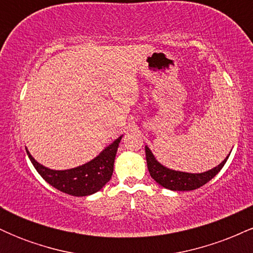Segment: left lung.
I'll use <instances>...</instances> for the list:
<instances>
[{"label":"left lung","instance_id":"1","mask_svg":"<svg viewBox=\"0 0 253 253\" xmlns=\"http://www.w3.org/2000/svg\"><path fill=\"white\" fill-rule=\"evenodd\" d=\"M145 153H146V162H147V169L151 177L155 181L161 184L162 187L167 188V189L175 190V191H188L194 190L197 188L202 187L206 183L210 182L214 176L222 169V167L227 162L229 155L220 163L217 167L213 168L211 170L206 171L201 173H189V172H182V171H175L165 168L153 156L151 150L147 146H145Z\"/></svg>","mask_w":253,"mask_h":253}]
</instances>
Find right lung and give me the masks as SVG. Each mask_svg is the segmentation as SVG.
Wrapping results in <instances>:
<instances>
[{"label": "right lung", "mask_w": 253, "mask_h": 253, "mask_svg": "<svg viewBox=\"0 0 253 253\" xmlns=\"http://www.w3.org/2000/svg\"><path fill=\"white\" fill-rule=\"evenodd\" d=\"M121 138L123 136L107 146L92 161L69 170L48 169L38 163L31 153L26 151L33 167L48 184L69 195L88 196L102 189L103 185L109 182L114 170L115 155Z\"/></svg>", "instance_id": "right-lung-1"}]
</instances>
